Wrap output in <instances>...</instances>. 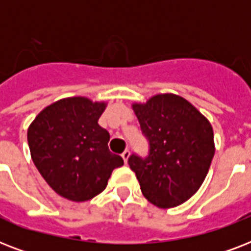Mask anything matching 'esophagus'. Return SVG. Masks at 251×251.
<instances>
[{
	"instance_id": "esophagus-1",
	"label": "esophagus",
	"mask_w": 251,
	"mask_h": 251,
	"mask_svg": "<svg viewBox=\"0 0 251 251\" xmlns=\"http://www.w3.org/2000/svg\"><path fill=\"white\" fill-rule=\"evenodd\" d=\"M129 156H130V151L129 150H125V151L122 152V159H124V161H125V163H127V159H129Z\"/></svg>"
}]
</instances>
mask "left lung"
<instances>
[{
  "label": "left lung",
  "instance_id": "8db88e82",
  "mask_svg": "<svg viewBox=\"0 0 251 251\" xmlns=\"http://www.w3.org/2000/svg\"><path fill=\"white\" fill-rule=\"evenodd\" d=\"M133 109L149 142L147 156L131 153L127 160L142 193L160 208L182 204L208 173L215 153L212 126L194 105L173 94L156 95Z\"/></svg>",
  "mask_w": 251,
  "mask_h": 251
}]
</instances>
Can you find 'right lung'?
I'll return each mask as SVG.
<instances>
[{"label":"right lung","instance_id":"add662e5","mask_svg":"<svg viewBox=\"0 0 251 251\" xmlns=\"http://www.w3.org/2000/svg\"><path fill=\"white\" fill-rule=\"evenodd\" d=\"M105 102L69 98L53 102L29 125L33 164L57 194L84 202L106 187L114 168L124 164L109 151V133L99 125Z\"/></svg>","mask_w":251,"mask_h":251}]
</instances>
